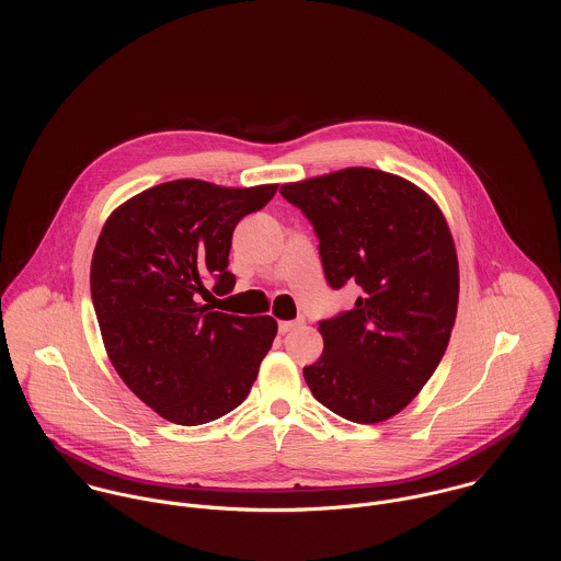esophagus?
<instances>
[{
    "label": "esophagus",
    "instance_id": "esophagus-1",
    "mask_svg": "<svg viewBox=\"0 0 561 561\" xmlns=\"http://www.w3.org/2000/svg\"><path fill=\"white\" fill-rule=\"evenodd\" d=\"M302 323H305L302 318H300V320L278 321V332L285 334V332H289V330H294V328H298V325H302Z\"/></svg>",
    "mask_w": 561,
    "mask_h": 561
}]
</instances>
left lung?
<instances>
[{"label":"left lung","instance_id":"8db88e82","mask_svg":"<svg viewBox=\"0 0 561 561\" xmlns=\"http://www.w3.org/2000/svg\"><path fill=\"white\" fill-rule=\"evenodd\" d=\"M320 238L332 289L358 285L354 309L320 321L323 352L305 380L334 414L380 423L436 371L458 313V254L434 198L398 174L343 168L285 183Z\"/></svg>","mask_w":561,"mask_h":561}]
</instances>
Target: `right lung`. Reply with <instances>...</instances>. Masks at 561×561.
Listing matches in <instances>:
<instances>
[{
  "label": "right lung",
  "mask_w": 561,
  "mask_h": 561,
  "mask_svg": "<svg viewBox=\"0 0 561 561\" xmlns=\"http://www.w3.org/2000/svg\"><path fill=\"white\" fill-rule=\"evenodd\" d=\"M278 185L222 187L176 179L149 187L103 225L90 263V294L105 352L123 382L176 425L225 416L252 389L278 323L201 302L229 294L231 238Z\"/></svg>",
  "instance_id": "add662e5"
}]
</instances>
